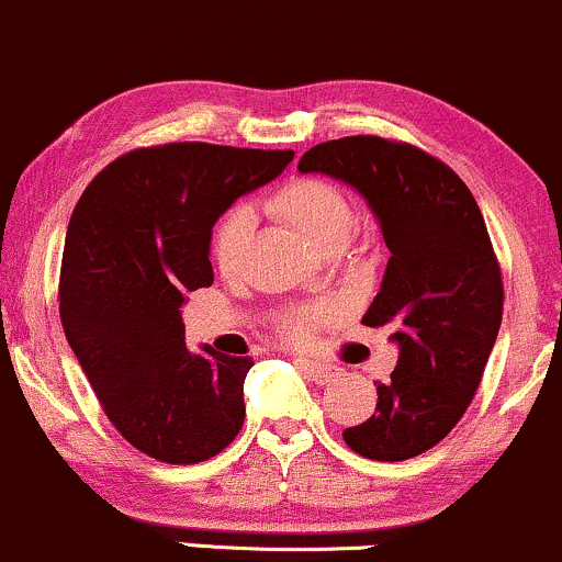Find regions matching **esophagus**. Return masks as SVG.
Masks as SVG:
<instances>
[{
  "mask_svg": "<svg viewBox=\"0 0 562 562\" xmlns=\"http://www.w3.org/2000/svg\"><path fill=\"white\" fill-rule=\"evenodd\" d=\"M300 366L307 371V376H311L313 382L318 384H326V382H334L339 376V369L331 363H321V361H305V358H300Z\"/></svg>",
  "mask_w": 562,
  "mask_h": 562,
  "instance_id": "34e87169",
  "label": "esophagus"
}]
</instances>
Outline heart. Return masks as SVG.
Listing matches in <instances>:
<instances>
[{"mask_svg":"<svg viewBox=\"0 0 562 562\" xmlns=\"http://www.w3.org/2000/svg\"><path fill=\"white\" fill-rule=\"evenodd\" d=\"M268 212L281 217L292 228H297L302 236L311 238L315 247L331 251L348 244V238L356 231V204L348 196L345 188L337 182L321 178H294L283 182L279 191L265 201ZM251 233H255V214L244 204L231 206L223 217L217 220L212 231V262L223 276H238L244 262ZM326 318V311L321 307H294L281 318L279 329L292 342H307L313 337L315 326Z\"/></svg>","mask_w":562,"mask_h":562,"instance_id":"heart-1","label":"heart"}]
</instances>
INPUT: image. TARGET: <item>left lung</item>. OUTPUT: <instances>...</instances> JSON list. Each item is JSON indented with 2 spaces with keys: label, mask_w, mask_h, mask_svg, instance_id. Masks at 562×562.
<instances>
[{
  "label": "left lung",
  "mask_w": 562,
  "mask_h": 562,
  "mask_svg": "<svg viewBox=\"0 0 562 562\" xmlns=\"http://www.w3.org/2000/svg\"><path fill=\"white\" fill-rule=\"evenodd\" d=\"M297 169L356 188L390 249L363 324L393 331L398 366L345 443L374 462L419 457L468 412L502 326V268L481 206L449 164L376 135L313 145Z\"/></svg>",
  "instance_id": "obj_1"
}]
</instances>
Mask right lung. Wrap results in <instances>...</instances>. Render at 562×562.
Segmentation results:
<instances>
[{
	"label": "right lung",
	"mask_w": 562,
	"mask_h": 562,
	"mask_svg": "<svg viewBox=\"0 0 562 562\" xmlns=\"http://www.w3.org/2000/svg\"><path fill=\"white\" fill-rule=\"evenodd\" d=\"M294 150L164 143L113 159L81 193L60 265V321L105 417L167 464L217 457L244 425L249 356L186 348V292L214 281L212 225Z\"/></svg>",
	"instance_id": "1"
}]
</instances>
